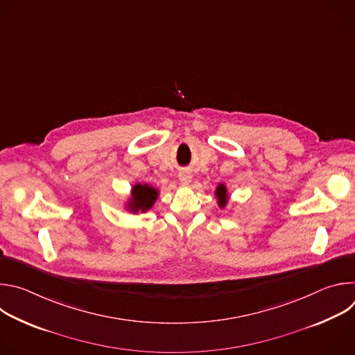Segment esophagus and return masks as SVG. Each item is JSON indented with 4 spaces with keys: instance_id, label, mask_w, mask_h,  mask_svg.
<instances>
[{
    "instance_id": "esophagus-1",
    "label": "esophagus",
    "mask_w": 355,
    "mask_h": 355,
    "mask_svg": "<svg viewBox=\"0 0 355 355\" xmlns=\"http://www.w3.org/2000/svg\"><path fill=\"white\" fill-rule=\"evenodd\" d=\"M178 180H180V182H181V184L188 185V184L191 182V180H192V174H191V171H188V170H182V171H180V173H178Z\"/></svg>"
}]
</instances>
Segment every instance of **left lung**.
<instances>
[{
	"label": "left lung",
	"instance_id": "1",
	"mask_svg": "<svg viewBox=\"0 0 355 355\" xmlns=\"http://www.w3.org/2000/svg\"><path fill=\"white\" fill-rule=\"evenodd\" d=\"M215 195L218 196V204L220 208H225L227 204V188L225 184H219Z\"/></svg>",
	"mask_w": 355,
	"mask_h": 355
}]
</instances>
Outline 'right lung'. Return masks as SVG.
Returning <instances> with one entry per match:
<instances>
[{
  "label": "right lung",
  "instance_id": "obj_1",
  "mask_svg": "<svg viewBox=\"0 0 355 355\" xmlns=\"http://www.w3.org/2000/svg\"><path fill=\"white\" fill-rule=\"evenodd\" d=\"M130 199L128 202V209L133 214L146 212L155 205L159 196V191L147 184H136L132 188Z\"/></svg>",
  "mask_w": 355,
  "mask_h": 355
}]
</instances>
